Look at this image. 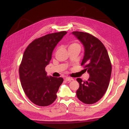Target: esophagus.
Listing matches in <instances>:
<instances>
[{"label": "esophagus", "mask_w": 129, "mask_h": 129, "mask_svg": "<svg viewBox=\"0 0 129 129\" xmlns=\"http://www.w3.org/2000/svg\"><path fill=\"white\" fill-rule=\"evenodd\" d=\"M65 80L67 81H71L72 80H73V79L71 77H67L65 78Z\"/></svg>", "instance_id": "esophagus-1"}]
</instances>
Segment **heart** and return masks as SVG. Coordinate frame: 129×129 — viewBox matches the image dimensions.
Here are the masks:
<instances>
[{
    "mask_svg": "<svg viewBox=\"0 0 129 129\" xmlns=\"http://www.w3.org/2000/svg\"><path fill=\"white\" fill-rule=\"evenodd\" d=\"M76 46H79V45H78L77 43H73V44H72L70 45L69 47H76Z\"/></svg>",
    "mask_w": 129,
    "mask_h": 129,
    "instance_id": "obj_1",
    "label": "heart"
}]
</instances>
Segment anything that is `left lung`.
I'll return each mask as SVG.
<instances>
[{"instance_id":"8db88e82","label":"left lung","mask_w":129,"mask_h":129,"mask_svg":"<svg viewBox=\"0 0 129 129\" xmlns=\"http://www.w3.org/2000/svg\"><path fill=\"white\" fill-rule=\"evenodd\" d=\"M83 45L84 56L81 65H84L89 74L88 81L77 79L80 87L77 90V98L85 104H93L104 95L110 80L112 66L107 50L98 39L82 32H73Z\"/></svg>"}]
</instances>
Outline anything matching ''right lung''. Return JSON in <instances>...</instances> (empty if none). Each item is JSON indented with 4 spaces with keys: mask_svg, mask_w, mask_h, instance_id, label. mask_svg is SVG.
<instances>
[{
    "mask_svg": "<svg viewBox=\"0 0 129 129\" xmlns=\"http://www.w3.org/2000/svg\"><path fill=\"white\" fill-rule=\"evenodd\" d=\"M67 33L62 31L34 40L23 55L19 69L21 86L31 102L39 106L52 104L63 81L62 77L47 75L45 67L52 59L54 49Z\"/></svg>",
    "mask_w": 129,
    "mask_h": 129,
    "instance_id": "add662e5",
    "label": "right lung"
}]
</instances>
